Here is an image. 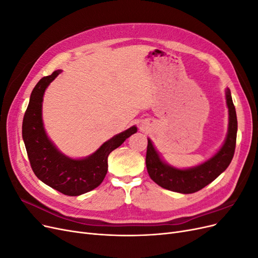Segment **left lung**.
Returning <instances> with one entry per match:
<instances>
[{"label":"left lung","mask_w":258,"mask_h":258,"mask_svg":"<svg viewBox=\"0 0 258 258\" xmlns=\"http://www.w3.org/2000/svg\"><path fill=\"white\" fill-rule=\"evenodd\" d=\"M226 102H227L229 112L227 137L220 151L212 158L197 167L179 170L167 165L165 161L161 160L151 140H147L146 168L148 174L156 184L172 191L192 194L213 182L227 169L235 154L238 130L236 108L233 105L229 89L226 90Z\"/></svg>","instance_id":"1"}]
</instances>
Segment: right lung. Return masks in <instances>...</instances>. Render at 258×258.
I'll return each mask as SVG.
<instances>
[{"label": "right lung", "instance_id": "1", "mask_svg": "<svg viewBox=\"0 0 258 258\" xmlns=\"http://www.w3.org/2000/svg\"><path fill=\"white\" fill-rule=\"evenodd\" d=\"M60 70L36 84L22 121V139L31 168L43 183L67 196H80L98 187L107 172V157L126 139L137 132L134 126L108 140L97 152L83 159H72L61 154L44 130L42 102L47 86Z\"/></svg>", "mask_w": 258, "mask_h": 258}]
</instances>
